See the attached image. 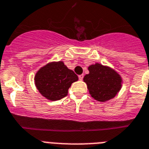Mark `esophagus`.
<instances>
[{"mask_svg":"<svg viewBox=\"0 0 149 149\" xmlns=\"http://www.w3.org/2000/svg\"><path fill=\"white\" fill-rule=\"evenodd\" d=\"M83 77H84L83 74H81V75H79V80L83 79Z\"/></svg>","mask_w":149,"mask_h":149,"instance_id":"1","label":"esophagus"}]
</instances>
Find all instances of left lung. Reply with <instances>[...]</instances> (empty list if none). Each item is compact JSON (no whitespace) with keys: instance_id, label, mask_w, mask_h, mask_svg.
I'll list each match as a JSON object with an SVG mask.
<instances>
[{"instance_id":"8db88e82","label":"left lung","mask_w":149,"mask_h":149,"mask_svg":"<svg viewBox=\"0 0 149 149\" xmlns=\"http://www.w3.org/2000/svg\"><path fill=\"white\" fill-rule=\"evenodd\" d=\"M88 69L89 73L83 80L94 99L107 102L117 95L122 86V79L115 70L99 63L91 64Z\"/></svg>"}]
</instances>
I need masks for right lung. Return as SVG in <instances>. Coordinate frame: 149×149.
<instances>
[{
  "label": "right lung",
  "instance_id": "add662e5",
  "mask_svg": "<svg viewBox=\"0 0 149 149\" xmlns=\"http://www.w3.org/2000/svg\"><path fill=\"white\" fill-rule=\"evenodd\" d=\"M79 79L63 61L50 62L36 73L34 83L39 92L49 100L55 101L67 95L72 83Z\"/></svg>",
  "mask_w": 149,
  "mask_h": 149
}]
</instances>
